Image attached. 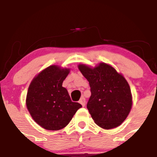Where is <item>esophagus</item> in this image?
Instances as JSON below:
<instances>
[{
  "instance_id": "34e87169",
  "label": "esophagus",
  "mask_w": 157,
  "mask_h": 157,
  "mask_svg": "<svg viewBox=\"0 0 157 157\" xmlns=\"http://www.w3.org/2000/svg\"><path fill=\"white\" fill-rule=\"evenodd\" d=\"M79 102H80V104L83 105V106H84V105H85V103H86L85 98H84V97H82V98L80 99V101H79Z\"/></svg>"
}]
</instances>
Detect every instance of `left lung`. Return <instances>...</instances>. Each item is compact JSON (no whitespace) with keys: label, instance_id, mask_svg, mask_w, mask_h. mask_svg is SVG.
Instances as JSON below:
<instances>
[{"label":"left lung","instance_id":"obj_1","mask_svg":"<svg viewBox=\"0 0 157 157\" xmlns=\"http://www.w3.org/2000/svg\"><path fill=\"white\" fill-rule=\"evenodd\" d=\"M78 68L90 84L91 95L87 108L95 124L104 129L121 125L132 105L131 88L125 78L105 63L93 69L79 65Z\"/></svg>","mask_w":157,"mask_h":157}]
</instances>
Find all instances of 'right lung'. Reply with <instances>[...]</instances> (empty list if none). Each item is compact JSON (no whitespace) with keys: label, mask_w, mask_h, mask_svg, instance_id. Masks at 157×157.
<instances>
[{"label":"right lung","mask_w":157,"mask_h":157,"mask_svg":"<svg viewBox=\"0 0 157 157\" xmlns=\"http://www.w3.org/2000/svg\"><path fill=\"white\" fill-rule=\"evenodd\" d=\"M70 70L50 66L31 82L26 95V106L40 126L49 131L65 128L82 105L72 101L63 82Z\"/></svg>","instance_id":"add662e5"}]
</instances>
